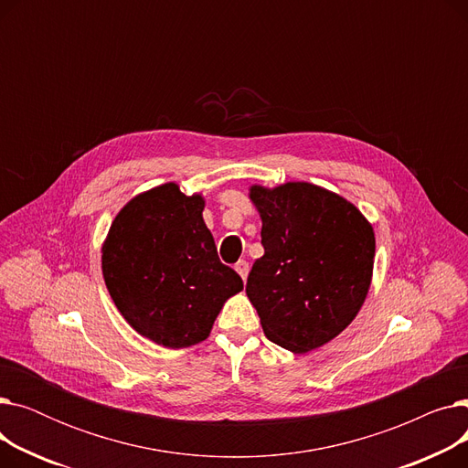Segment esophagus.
Returning a JSON list of instances; mask_svg holds the SVG:
<instances>
[{
	"instance_id": "34e87169",
	"label": "esophagus",
	"mask_w": 468,
	"mask_h": 468,
	"mask_svg": "<svg viewBox=\"0 0 468 468\" xmlns=\"http://www.w3.org/2000/svg\"><path fill=\"white\" fill-rule=\"evenodd\" d=\"M235 271L242 277V281H247V277H249V261L239 260V261L235 263Z\"/></svg>"
}]
</instances>
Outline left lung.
Instances as JSON below:
<instances>
[{"instance_id": "left-lung-1", "label": "left lung", "mask_w": 468, "mask_h": 468, "mask_svg": "<svg viewBox=\"0 0 468 468\" xmlns=\"http://www.w3.org/2000/svg\"><path fill=\"white\" fill-rule=\"evenodd\" d=\"M263 256L247 296L267 339L302 355L323 347L358 314L372 284L376 235L341 195L309 182L250 187Z\"/></svg>"}]
</instances>
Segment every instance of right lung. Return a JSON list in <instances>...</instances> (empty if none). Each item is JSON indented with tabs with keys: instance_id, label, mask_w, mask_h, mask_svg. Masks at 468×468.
<instances>
[{
	"instance_id": "1",
	"label": "right lung",
	"mask_w": 468,
	"mask_h": 468,
	"mask_svg": "<svg viewBox=\"0 0 468 468\" xmlns=\"http://www.w3.org/2000/svg\"><path fill=\"white\" fill-rule=\"evenodd\" d=\"M201 193L168 182L122 207L102 244V275L122 318L144 337L184 349L210 335L242 279L218 258Z\"/></svg>"
}]
</instances>
